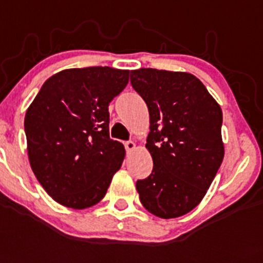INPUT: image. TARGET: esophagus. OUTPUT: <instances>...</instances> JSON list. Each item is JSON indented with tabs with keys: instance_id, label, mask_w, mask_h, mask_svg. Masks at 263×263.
<instances>
[{
	"instance_id": "obj_1",
	"label": "esophagus",
	"mask_w": 263,
	"mask_h": 263,
	"mask_svg": "<svg viewBox=\"0 0 263 263\" xmlns=\"http://www.w3.org/2000/svg\"><path fill=\"white\" fill-rule=\"evenodd\" d=\"M124 146H125V150H127V153H132L136 148V144L134 143L132 140H128V142H125V143H124Z\"/></svg>"
}]
</instances>
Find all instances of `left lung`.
<instances>
[{"mask_svg": "<svg viewBox=\"0 0 263 263\" xmlns=\"http://www.w3.org/2000/svg\"><path fill=\"white\" fill-rule=\"evenodd\" d=\"M131 73L148 107L146 148L154 164L147 179L136 181L139 199L160 218L184 216L203 199L224 160L222 111L191 73L153 68Z\"/></svg>", "mask_w": 263, "mask_h": 263, "instance_id": "8db88e82", "label": "left lung"}]
</instances>
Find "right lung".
Returning a JSON list of instances; mask_svg holds the SVG:
<instances>
[{
	"label": "right lung",
	"instance_id": "obj_1",
	"mask_svg": "<svg viewBox=\"0 0 263 263\" xmlns=\"http://www.w3.org/2000/svg\"><path fill=\"white\" fill-rule=\"evenodd\" d=\"M129 71L72 68L43 83L24 119L31 169L57 203L94 206L123 164V143L109 138V103Z\"/></svg>",
	"mask_w": 263,
	"mask_h": 263
}]
</instances>
